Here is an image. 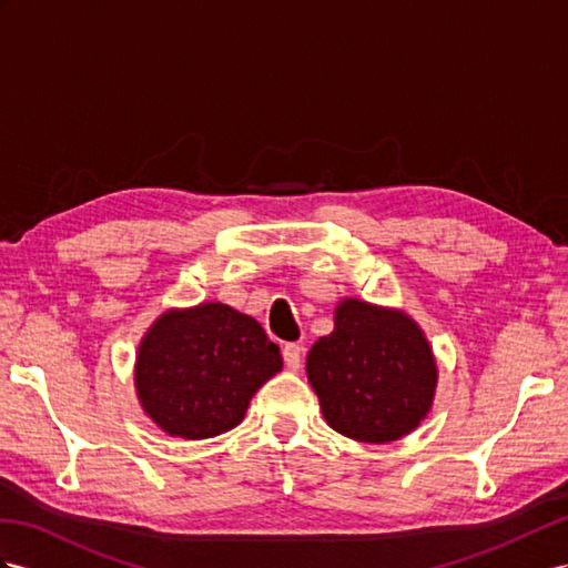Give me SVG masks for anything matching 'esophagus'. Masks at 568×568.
<instances>
[{
  "label": "esophagus",
  "mask_w": 568,
  "mask_h": 568,
  "mask_svg": "<svg viewBox=\"0 0 568 568\" xmlns=\"http://www.w3.org/2000/svg\"><path fill=\"white\" fill-rule=\"evenodd\" d=\"M283 359H285V367L290 372H297L302 365V347L297 343H287L283 347Z\"/></svg>",
  "instance_id": "1"
}]
</instances>
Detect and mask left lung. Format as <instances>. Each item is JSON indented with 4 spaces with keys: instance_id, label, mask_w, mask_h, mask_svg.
<instances>
[{
    "instance_id": "obj_1",
    "label": "left lung",
    "mask_w": 568,
    "mask_h": 568,
    "mask_svg": "<svg viewBox=\"0 0 568 568\" xmlns=\"http://www.w3.org/2000/svg\"><path fill=\"white\" fill-rule=\"evenodd\" d=\"M307 379L331 429L355 442L390 444L429 415L439 367L410 314L343 297L333 331L307 355Z\"/></svg>"
}]
</instances>
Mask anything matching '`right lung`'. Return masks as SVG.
<instances>
[{"label":"right lung","instance_id":"right-lung-1","mask_svg":"<svg viewBox=\"0 0 568 568\" xmlns=\"http://www.w3.org/2000/svg\"><path fill=\"white\" fill-rule=\"evenodd\" d=\"M283 369L256 318L223 302L172 307L143 333L134 362L141 410L168 436L199 442L237 427Z\"/></svg>","mask_w":568,"mask_h":568}]
</instances>
